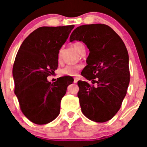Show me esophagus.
I'll return each instance as SVG.
<instances>
[{"label": "esophagus", "mask_w": 147, "mask_h": 147, "mask_svg": "<svg viewBox=\"0 0 147 147\" xmlns=\"http://www.w3.org/2000/svg\"><path fill=\"white\" fill-rule=\"evenodd\" d=\"M77 81H78V78L75 77V78H74V83H75V84H77Z\"/></svg>", "instance_id": "34e87169"}]
</instances>
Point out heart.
Listing matches in <instances>:
<instances>
[{"mask_svg":"<svg viewBox=\"0 0 147 147\" xmlns=\"http://www.w3.org/2000/svg\"><path fill=\"white\" fill-rule=\"evenodd\" d=\"M72 47H73L74 49H75V50L80 54H81V53L85 50L84 45H83L81 42H75V43L72 45ZM58 60H59V61H60V53L59 54V56H58ZM81 65L67 66L61 70V75H63L71 76V77H73V76H76L77 74H78L79 71L81 70Z\"/></svg>","mask_w":147,"mask_h":147,"instance_id":"obj_1","label":"heart"}]
</instances>
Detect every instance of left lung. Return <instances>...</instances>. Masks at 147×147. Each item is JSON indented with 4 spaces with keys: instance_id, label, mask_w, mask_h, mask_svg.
<instances>
[{
    "instance_id": "8db88e82",
    "label": "left lung",
    "mask_w": 147,
    "mask_h": 147,
    "mask_svg": "<svg viewBox=\"0 0 147 147\" xmlns=\"http://www.w3.org/2000/svg\"><path fill=\"white\" fill-rule=\"evenodd\" d=\"M82 41L90 50L88 65L81 75L92 84L78 81L82 113L96 123L114 117L121 108L130 81L128 52L124 42L110 26L85 24L76 28L70 41Z\"/></svg>"
}]
</instances>
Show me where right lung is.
<instances>
[{
    "label": "right lung",
    "instance_id": "right-lung-1",
    "mask_svg": "<svg viewBox=\"0 0 147 147\" xmlns=\"http://www.w3.org/2000/svg\"><path fill=\"white\" fill-rule=\"evenodd\" d=\"M75 25L42 26L30 33L21 45L13 66L16 95L21 111L30 121L45 125L60 112V102L71 77L51 84L47 77L58 67V54Z\"/></svg>",
    "mask_w": 147,
    "mask_h": 147
}]
</instances>
